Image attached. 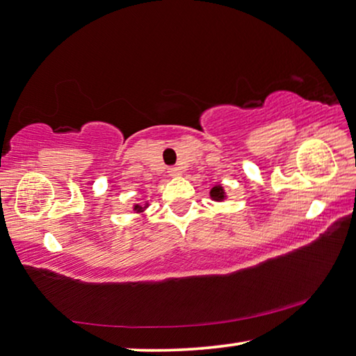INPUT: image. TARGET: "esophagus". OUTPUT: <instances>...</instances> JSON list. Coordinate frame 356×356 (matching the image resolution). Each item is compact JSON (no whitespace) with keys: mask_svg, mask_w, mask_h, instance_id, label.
Returning <instances> with one entry per match:
<instances>
[{"mask_svg":"<svg viewBox=\"0 0 356 356\" xmlns=\"http://www.w3.org/2000/svg\"><path fill=\"white\" fill-rule=\"evenodd\" d=\"M168 175H170V177H178V175H181V168L178 165L168 167Z\"/></svg>","mask_w":356,"mask_h":356,"instance_id":"1","label":"esophagus"}]
</instances>
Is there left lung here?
I'll list each match as a JSON object with an SVG mask.
<instances>
[{"label": "left lung", "instance_id": "1", "mask_svg": "<svg viewBox=\"0 0 356 356\" xmlns=\"http://www.w3.org/2000/svg\"><path fill=\"white\" fill-rule=\"evenodd\" d=\"M211 197L214 198V200H222L223 198V191L220 186H216V188L211 189Z\"/></svg>", "mask_w": 356, "mask_h": 356}]
</instances>
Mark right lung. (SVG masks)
I'll return each mask as SVG.
<instances>
[{
  "label": "right lung",
  "instance_id": "right-lung-1",
  "mask_svg": "<svg viewBox=\"0 0 356 356\" xmlns=\"http://www.w3.org/2000/svg\"><path fill=\"white\" fill-rule=\"evenodd\" d=\"M136 208H137V207H136Z\"/></svg>",
  "mask_w": 356,
  "mask_h": 356
}]
</instances>
